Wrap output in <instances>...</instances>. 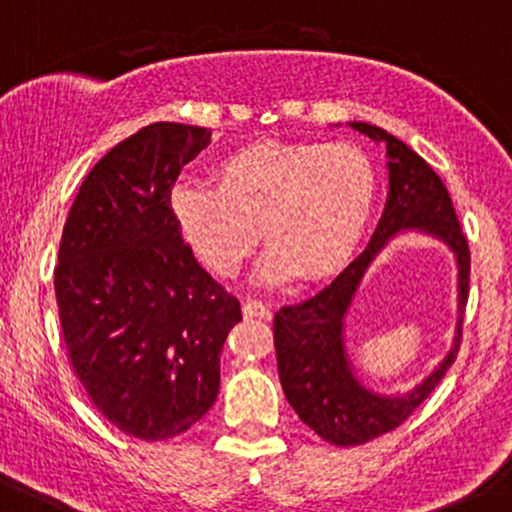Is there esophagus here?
<instances>
[{"instance_id":"1","label":"esophagus","mask_w":512,"mask_h":512,"mask_svg":"<svg viewBox=\"0 0 512 512\" xmlns=\"http://www.w3.org/2000/svg\"><path fill=\"white\" fill-rule=\"evenodd\" d=\"M244 315L246 318H258V320H268L271 318V308L261 300H246L244 303Z\"/></svg>"}]
</instances>
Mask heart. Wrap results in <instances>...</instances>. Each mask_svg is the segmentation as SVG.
Returning <instances> with one entry per match:
<instances>
[{
  "label": "heart",
  "instance_id": "1",
  "mask_svg": "<svg viewBox=\"0 0 512 512\" xmlns=\"http://www.w3.org/2000/svg\"><path fill=\"white\" fill-rule=\"evenodd\" d=\"M377 202V172L355 145L261 140L229 152L212 184L179 182L170 209L182 239L221 278L263 236L261 278L320 281L347 266ZM262 234H257V229Z\"/></svg>",
  "mask_w": 512,
  "mask_h": 512
}]
</instances>
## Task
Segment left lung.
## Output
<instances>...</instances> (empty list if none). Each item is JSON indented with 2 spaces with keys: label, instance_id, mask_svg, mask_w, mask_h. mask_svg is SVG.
<instances>
[{
  "label": "left lung",
  "instance_id": "obj_1",
  "mask_svg": "<svg viewBox=\"0 0 512 512\" xmlns=\"http://www.w3.org/2000/svg\"><path fill=\"white\" fill-rule=\"evenodd\" d=\"M352 130L387 147L389 194L370 246L340 276L313 298L283 305L273 318L278 377L283 394L303 424L335 446H360L412 416L456 362L461 345L463 310L468 303L471 251L458 224L449 189L412 147L370 123H350ZM424 230L444 240L459 266V323L450 355L407 395L384 398L356 379L344 350V315L369 263L394 233Z\"/></svg>",
  "mask_w": 512,
  "mask_h": 512
}]
</instances>
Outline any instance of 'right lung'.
Returning <instances> with one entry per match:
<instances>
[{
	"instance_id": "1",
	"label": "right lung",
	"mask_w": 512,
	"mask_h": 512,
	"mask_svg": "<svg viewBox=\"0 0 512 512\" xmlns=\"http://www.w3.org/2000/svg\"><path fill=\"white\" fill-rule=\"evenodd\" d=\"M212 130L152 123L88 172L54 271L68 360L96 409L142 441L197 424L219 394L239 300L204 271L170 209L172 184Z\"/></svg>"
}]
</instances>
